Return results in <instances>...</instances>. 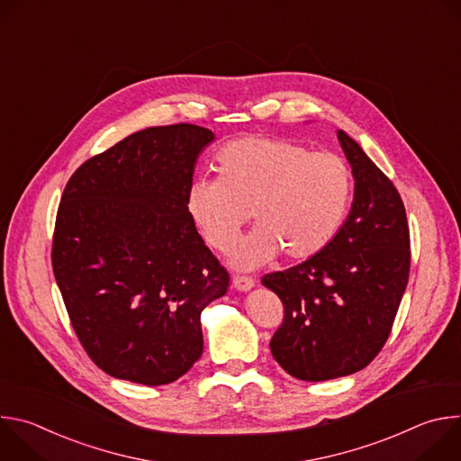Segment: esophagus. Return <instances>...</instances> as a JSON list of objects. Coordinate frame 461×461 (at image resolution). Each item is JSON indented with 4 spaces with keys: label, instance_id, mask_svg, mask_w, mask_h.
<instances>
[{
    "label": "esophagus",
    "instance_id": "34e87169",
    "mask_svg": "<svg viewBox=\"0 0 461 461\" xmlns=\"http://www.w3.org/2000/svg\"><path fill=\"white\" fill-rule=\"evenodd\" d=\"M233 286L240 292H248L255 286V281L251 277H246V276H233Z\"/></svg>",
    "mask_w": 461,
    "mask_h": 461
}]
</instances>
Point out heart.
I'll return each instance as SVG.
<instances>
[{
  "label": "heart",
  "mask_w": 461,
  "mask_h": 461,
  "mask_svg": "<svg viewBox=\"0 0 461 461\" xmlns=\"http://www.w3.org/2000/svg\"><path fill=\"white\" fill-rule=\"evenodd\" d=\"M219 178L201 176L185 193V212L208 246L228 251L249 212L257 228L235 248L233 265L255 268L279 251L290 260L319 255L339 233L354 176L336 153L286 139L249 137L215 155Z\"/></svg>",
  "instance_id": "obj_1"
}]
</instances>
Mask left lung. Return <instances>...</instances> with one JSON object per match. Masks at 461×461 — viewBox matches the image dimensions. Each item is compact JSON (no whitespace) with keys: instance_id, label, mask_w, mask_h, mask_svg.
Returning <instances> with one entry per match:
<instances>
[{"instance_id":"left-lung-1","label":"left lung","mask_w":461,"mask_h":461,"mask_svg":"<svg viewBox=\"0 0 461 461\" xmlns=\"http://www.w3.org/2000/svg\"><path fill=\"white\" fill-rule=\"evenodd\" d=\"M338 139L356 180L345 224L319 255L262 277L285 306L272 356L303 381L350 375L381 352L411 272L409 222L398 189L345 131Z\"/></svg>"}]
</instances>
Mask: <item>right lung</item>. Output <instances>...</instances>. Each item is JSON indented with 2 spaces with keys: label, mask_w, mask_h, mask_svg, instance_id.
I'll list each match as a JSON object with an SVG mask.
<instances>
[{
  "label": "right lung",
  "mask_w": 461,
  "mask_h": 461,
  "mask_svg": "<svg viewBox=\"0 0 461 461\" xmlns=\"http://www.w3.org/2000/svg\"><path fill=\"white\" fill-rule=\"evenodd\" d=\"M213 139L193 123L148 127L86 160L63 189L52 272L84 350L113 377L167 384L203 356L201 312L230 276L185 193Z\"/></svg>",
  "instance_id": "add662e5"
}]
</instances>
